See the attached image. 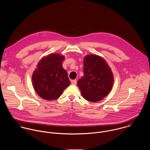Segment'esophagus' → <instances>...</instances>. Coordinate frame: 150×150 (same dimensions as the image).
Masks as SVG:
<instances>
[{
    "label": "esophagus",
    "mask_w": 150,
    "mask_h": 150,
    "mask_svg": "<svg viewBox=\"0 0 150 150\" xmlns=\"http://www.w3.org/2000/svg\"><path fill=\"white\" fill-rule=\"evenodd\" d=\"M76 83H77V81H76V79L71 81V84H74V85H75V84H76Z\"/></svg>",
    "instance_id": "obj_1"
}]
</instances>
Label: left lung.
I'll return each mask as SVG.
<instances>
[{"label": "left lung", "mask_w": 150, "mask_h": 150, "mask_svg": "<svg viewBox=\"0 0 150 150\" xmlns=\"http://www.w3.org/2000/svg\"><path fill=\"white\" fill-rule=\"evenodd\" d=\"M84 75L78 81V86L85 100L98 102L111 91L114 76L110 67L101 56L91 54L83 59Z\"/></svg>", "instance_id": "8db88e82"}]
</instances>
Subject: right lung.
Listing matches in <instances>:
<instances>
[{"instance_id": "obj_1", "label": "right lung", "mask_w": 150, "mask_h": 150, "mask_svg": "<svg viewBox=\"0 0 150 150\" xmlns=\"http://www.w3.org/2000/svg\"><path fill=\"white\" fill-rule=\"evenodd\" d=\"M65 57L59 53L44 56L33 71L32 81L36 93L42 98L54 100L59 98L70 84L62 62Z\"/></svg>"}]
</instances>
